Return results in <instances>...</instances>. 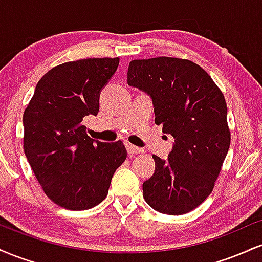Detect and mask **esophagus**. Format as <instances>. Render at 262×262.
I'll return each mask as SVG.
<instances>
[{
  "label": "esophagus",
  "mask_w": 262,
  "mask_h": 262,
  "mask_svg": "<svg viewBox=\"0 0 262 262\" xmlns=\"http://www.w3.org/2000/svg\"><path fill=\"white\" fill-rule=\"evenodd\" d=\"M125 148H127V151L129 155H135V154H140V152H143V149L132 145V144H129V143L125 144Z\"/></svg>",
  "instance_id": "34e87169"
}]
</instances>
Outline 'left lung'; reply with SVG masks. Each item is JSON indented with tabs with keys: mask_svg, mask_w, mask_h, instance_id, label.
I'll return each mask as SVG.
<instances>
[{
	"mask_svg": "<svg viewBox=\"0 0 262 262\" xmlns=\"http://www.w3.org/2000/svg\"><path fill=\"white\" fill-rule=\"evenodd\" d=\"M127 80L151 98L155 123L175 139L166 160L152 155L144 200L164 214L191 212L210 194L229 150L223 93L200 65L167 56L132 60Z\"/></svg>",
	"mask_w": 262,
	"mask_h": 262,
	"instance_id": "1",
	"label": "left lung"
}]
</instances>
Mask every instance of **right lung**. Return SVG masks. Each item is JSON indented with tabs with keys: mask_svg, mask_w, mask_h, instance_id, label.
Listing matches in <instances>:
<instances>
[{
	"mask_svg": "<svg viewBox=\"0 0 262 262\" xmlns=\"http://www.w3.org/2000/svg\"><path fill=\"white\" fill-rule=\"evenodd\" d=\"M118 64L119 58H103L55 66L39 80L23 114L29 165L45 194L66 209L101 203L127 159L121 140L91 139L82 124L86 116H97L101 91Z\"/></svg>",
	"mask_w": 262,
	"mask_h": 262,
	"instance_id": "obj_1",
	"label": "right lung"
}]
</instances>
